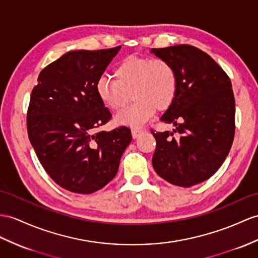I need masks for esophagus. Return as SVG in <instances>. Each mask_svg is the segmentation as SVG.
<instances>
[{"label":"esophagus","instance_id":"34e87169","mask_svg":"<svg viewBox=\"0 0 258 258\" xmlns=\"http://www.w3.org/2000/svg\"><path fill=\"white\" fill-rule=\"evenodd\" d=\"M143 131H144V129H142L141 127H134L133 128V136L135 138H137L138 136H140Z\"/></svg>","mask_w":258,"mask_h":258}]
</instances>
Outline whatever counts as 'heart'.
Masks as SVG:
<instances>
[{
	"instance_id": "heart-1",
	"label": "heart",
	"mask_w": 258,
	"mask_h": 258,
	"mask_svg": "<svg viewBox=\"0 0 258 258\" xmlns=\"http://www.w3.org/2000/svg\"><path fill=\"white\" fill-rule=\"evenodd\" d=\"M114 77L115 80L100 78L96 92L104 105L114 111H121L134 97L135 103L117 117L124 124L148 121L156 109L167 110L176 97L177 75L164 59L127 56L115 67Z\"/></svg>"
}]
</instances>
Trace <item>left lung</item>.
<instances>
[{
	"instance_id": "1",
	"label": "left lung",
	"mask_w": 258,
	"mask_h": 258,
	"mask_svg": "<svg viewBox=\"0 0 258 258\" xmlns=\"http://www.w3.org/2000/svg\"><path fill=\"white\" fill-rule=\"evenodd\" d=\"M152 52L168 61L177 75L176 97L161 117L176 129H151L156 140L152 164L168 183L190 187L218 171L233 143L235 100L231 80L208 53L194 46L154 48Z\"/></svg>"
}]
</instances>
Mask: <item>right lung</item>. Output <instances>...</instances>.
<instances>
[{"label": "right lung", "mask_w": 258, "mask_h": 258, "mask_svg": "<svg viewBox=\"0 0 258 258\" xmlns=\"http://www.w3.org/2000/svg\"><path fill=\"white\" fill-rule=\"evenodd\" d=\"M120 46L74 50L39 73L27 109V133L42 167L56 184L77 194H93L116 176L133 140L125 125L98 130L111 119L96 83Z\"/></svg>", "instance_id": "obj_1"}]
</instances>
